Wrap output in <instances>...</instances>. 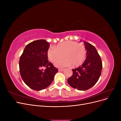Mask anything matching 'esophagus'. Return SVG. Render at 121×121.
<instances>
[{
    "label": "esophagus",
    "mask_w": 121,
    "mask_h": 121,
    "mask_svg": "<svg viewBox=\"0 0 121 121\" xmlns=\"http://www.w3.org/2000/svg\"><path fill=\"white\" fill-rule=\"evenodd\" d=\"M58 72H63L64 71V69H58Z\"/></svg>",
    "instance_id": "esophagus-1"
}]
</instances>
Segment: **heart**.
I'll use <instances>...</instances> for the list:
<instances>
[{
    "instance_id": "obj_1",
    "label": "heart",
    "mask_w": 121,
    "mask_h": 121,
    "mask_svg": "<svg viewBox=\"0 0 121 121\" xmlns=\"http://www.w3.org/2000/svg\"><path fill=\"white\" fill-rule=\"evenodd\" d=\"M64 58L55 64L58 68L70 66L78 67L81 65L86 56V47L83 44L68 40L61 42L48 49L47 57L52 63H55L62 56Z\"/></svg>"
}]
</instances>
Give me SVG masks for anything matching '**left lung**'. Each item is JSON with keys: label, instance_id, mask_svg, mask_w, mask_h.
Instances as JSON below:
<instances>
[{"label": "left lung", "instance_id": "left-lung-1", "mask_svg": "<svg viewBox=\"0 0 121 121\" xmlns=\"http://www.w3.org/2000/svg\"><path fill=\"white\" fill-rule=\"evenodd\" d=\"M86 58L78 68L73 69V75L68 78V83L72 87L79 90H86L95 84L99 78L102 64L95 47L84 41Z\"/></svg>", "mask_w": 121, "mask_h": 121}]
</instances>
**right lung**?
Segmentation results:
<instances>
[{
  "instance_id": "1",
  "label": "right lung",
  "mask_w": 121,
  "mask_h": 121,
  "mask_svg": "<svg viewBox=\"0 0 121 121\" xmlns=\"http://www.w3.org/2000/svg\"><path fill=\"white\" fill-rule=\"evenodd\" d=\"M49 46L45 40H36L26 45L20 57L21 77L28 87L34 90L46 88L58 72L57 69L48 60L47 52ZM44 67L46 68L44 70Z\"/></svg>"
}]
</instances>
